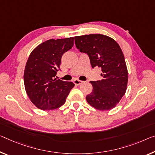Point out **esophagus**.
Masks as SVG:
<instances>
[{
    "label": "esophagus",
    "mask_w": 155,
    "mask_h": 155,
    "mask_svg": "<svg viewBox=\"0 0 155 155\" xmlns=\"http://www.w3.org/2000/svg\"><path fill=\"white\" fill-rule=\"evenodd\" d=\"M73 83H74V84H75V85H77V86H78V85H80L81 84H82L83 83V82L82 81H81V80H75L74 81H73Z\"/></svg>",
    "instance_id": "esophagus-1"
}]
</instances>
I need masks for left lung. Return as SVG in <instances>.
<instances>
[{
	"label": "left lung",
	"instance_id": "obj_1",
	"mask_svg": "<svg viewBox=\"0 0 155 155\" xmlns=\"http://www.w3.org/2000/svg\"><path fill=\"white\" fill-rule=\"evenodd\" d=\"M76 48L89 56L92 68H101L102 80L91 81L93 91L87 101L99 110L116 107L127 89L128 73L124 55L117 42L101 34L75 37Z\"/></svg>",
	"mask_w": 155,
	"mask_h": 155
}]
</instances>
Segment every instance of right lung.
<instances>
[{"instance_id":"right-lung-1","label":"right lung","mask_w":155,"mask_h":155,"mask_svg":"<svg viewBox=\"0 0 155 155\" xmlns=\"http://www.w3.org/2000/svg\"><path fill=\"white\" fill-rule=\"evenodd\" d=\"M73 37L50 39L30 53L24 71V84L30 101L39 109L51 110L63 105L75 84L57 77L61 57L73 46Z\"/></svg>"}]
</instances>
